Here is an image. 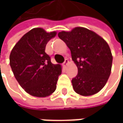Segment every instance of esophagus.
Returning a JSON list of instances; mask_svg holds the SVG:
<instances>
[{
  "mask_svg": "<svg viewBox=\"0 0 123 123\" xmlns=\"http://www.w3.org/2000/svg\"><path fill=\"white\" fill-rule=\"evenodd\" d=\"M68 62H69L68 60V59H65V61H64V62L62 63V65H63L64 67H65V66L68 64Z\"/></svg>",
  "mask_w": 123,
  "mask_h": 123,
  "instance_id": "1",
  "label": "esophagus"
}]
</instances>
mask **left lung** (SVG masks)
Returning <instances> with one entry per match:
<instances>
[{"label": "left lung", "mask_w": 123, "mask_h": 123, "mask_svg": "<svg viewBox=\"0 0 123 123\" xmlns=\"http://www.w3.org/2000/svg\"><path fill=\"white\" fill-rule=\"evenodd\" d=\"M71 52L78 67V75L72 79L74 90L83 96L98 92L110 77L112 56L107 42L95 32L77 27L70 32L58 33Z\"/></svg>", "instance_id": "left-lung-1"}]
</instances>
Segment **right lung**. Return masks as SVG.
I'll use <instances>...</instances> for the list:
<instances>
[{"mask_svg":"<svg viewBox=\"0 0 123 123\" xmlns=\"http://www.w3.org/2000/svg\"><path fill=\"white\" fill-rule=\"evenodd\" d=\"M56 32L47 33L36 28L25 33L15 44L10 55V65L20 86L30 95L44 98L56 89L61 66L50 61L45 52L48 42Z\"/></svg>","mask_w":123,"mask_h":123,"instance_id":"obj_1","label":"right lung"}]
</instances>
